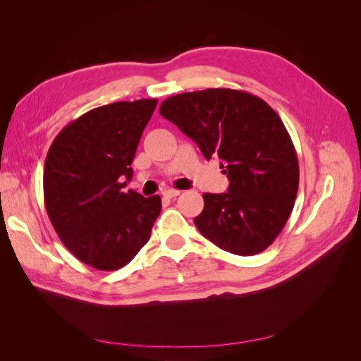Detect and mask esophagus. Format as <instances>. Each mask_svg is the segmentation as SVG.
I'll return each mask as SVG.
<instances>
[{"instance_id": "34e87169", "label": "esophagus", "mask_w": 361, "mask_h": 361, "mask_svg": "<svg viewBox=\"0 0 361 361\" xmlns=\"http://www.w3.org/2000/svg\"><path fill=\"white\" fill-rule=\"evenodd\" d=\"M179 194H180L179 190H173V188H169V190H164L162 191V195L166 199H174V197H178Z\"/></svg>"}]
</instances>
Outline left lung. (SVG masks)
Returning a JSON list of instances; mask_svg holds the SVG:
<instances>
[{
	"label": "left lung",
	"mask_w": 361,
	"mask_h": 361,
	"mask_svg": "<svg viewBox=\"0 0 361 361\" xmlns=\"http://www.w3.org/2000/svg\"><path fill=\"white\" fill-rule=\"evenodd\" d=\"M159 114L218 157L228 188L203 194L194 218L200 233L238 256L264 251L279 236L298 191L297 152L279 114L247 92L206 89L164 101Z\"/></svg>",
	"instance_id": "8db88e82"
}]
</instances>
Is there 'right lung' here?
Wrapping results in <instances>:
<instances>
[{"label": "right lung", "mask_w": 361, "mask_h": 361, "mask_svg": "<svg viewBox=\"0 0 361 361\" xmlns=\"http://www.w3.org/2000/svg\"><path fill=\"white\" fill-rule=\"evenodd\" d=\"M157 99L82 114L52 141L43 173L49 220L71 253L101 271L128 265L150 238L161 197L123 192Z\"/></svg>", "instance_id": "add662e5"}]
</instances>
